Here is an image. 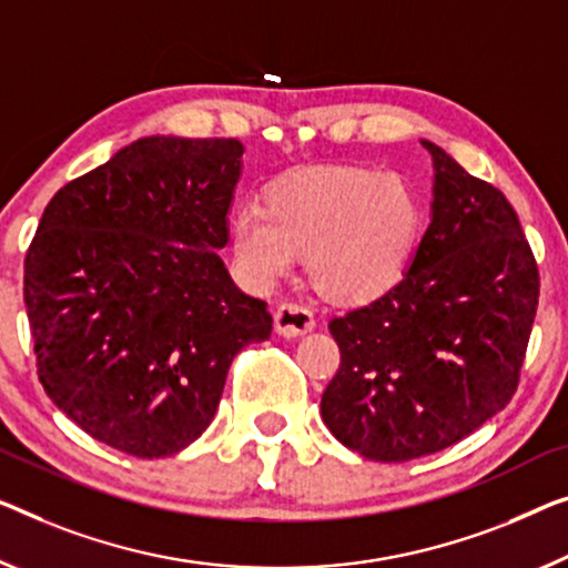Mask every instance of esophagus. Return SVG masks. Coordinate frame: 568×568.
I'll list each match as a JSON object with an SVG mask.
<instances>
[{"label":"esophagus","mask_w":568,"mask_h":568,"mask_svg":"<svg viewBox=\"0 0 568 568\" xmlns=\"http://www.w3.org/2000/svg\"><path fill=\"white\" fill-rule=\"evenodd\" d=\"M316 326L311 308L301 306V303H281L275 311V328L283 336H301L308 334Z\"/></svg>","instance_id":"obj_1"}]
</instances>
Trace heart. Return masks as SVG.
Instances as JSON below:
<instances>
[{
	"label": "heart",
	"mask_w": 568,
	"mask_h": 568,
	"mask_svg": "<svg viewBox=\"0 0 568 568\" xmlns=\"http://www.w3.org/2000/svg\"><path fill=\"white\" fill-rule=\"evenodd\" d=\"M420 211L410 185L393 173L324 168L277 181L265 209L244 203L232 214L236 265L270 285L308 255L313 283L338 301H369L403 275Z\"/></svg>",
	"instance_id": "1"
}]
</instances>
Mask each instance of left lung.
Segmentation results:
<instances>
[{"label": "left lung", "mask_w": 568, "mask_h": 568, "mask_svg": "<svg viewBox=\"0 0 568 568\" xmlns=\"http://www.w3.org/2000/svg\"><path fill=\"white\" fill-rule=\"evenodd\" d=\"M434 216L403 281L332 318L342 362L321 418L346 448L410 462L513 400L540 277L510 201L434 142Z\"/></svg>", "instance_id": "left-lung-1"}]
</instances>
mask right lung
Instances as JSON below:
<instances>
[{
    "label": "right lung",
    "instance_id": "obj_1",
    "mask_svg": "<svg viewBox=\"0 0 568 568\" xmlns=\"http://www.w3.org/2000/svg\"><path fill=\"white\" fill-rule=\"evenodd\" d=\"M234 138H142L65 183L24 255V306L50 400L140 459L196 442L232 359L273 332L219 250L242 165Z\"/></svg>",
    "mask_w": 568,
    "mask_h": 568
}]
</instances>
